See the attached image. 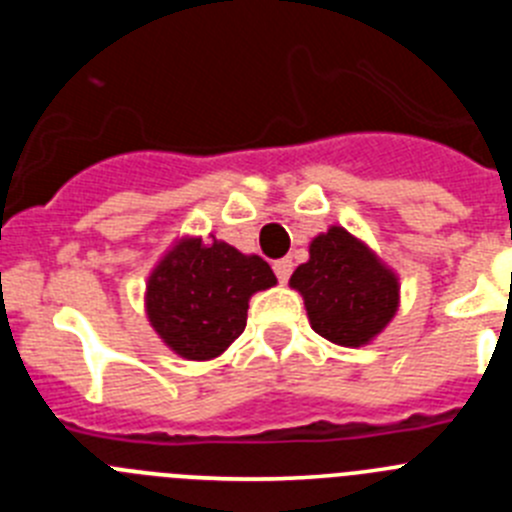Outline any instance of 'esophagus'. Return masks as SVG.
I'll return each instance as SVG.
<instances>
[{
    "instance_id": "esophagus-1",
    "label": "esophagus",
    "mask_w": 512,
    "mask_h": 512,
    "mask_svg": "<svg viewBox=\"0 0 512 512\" xmlns=\"http://www.w3.org/2000/svg\"><path fill=\"white\" fill-rule=\"evenodd\" d=\"M292 259H279V261H274V274H277V279L282 284H287V279L292 277Z\"/></svg>"
}]
</instances>
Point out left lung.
Listing matches in <instances>:
<instances>
[{
  "label": "left lung",
  "instance_id": "1",
  "mask_svg": "<svg viewBox=\"0 0 512 512\" xmlns=\"http://www.w3.org/2000/svg\"><path fill=\"white\" fill-rule=\"evenodd\" d=\"M289 284L305 297L312 330L338 346H364L397 312L395 274L343 228L310 243Z\"/></svg>",
  "mask_w": 512,
  "mask_h": 512
}]
</instances>
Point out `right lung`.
<instances>
[{"label": "right lung", "mask_w": 512, "mask_h": 512, "mask_svg": "<svg viewBox=\"0 0 512 512\" xmlns=\"http://www.w3.org/2000/svg\"><path fill=\"white\" fill-rule=\"evenodd\" d=\"M274 284V271L259 256L215 238H189L148 279V318L179 356L215 359L246 328L248 297Z\"/></svg>", "instance_id": "right-lung-1"}]
</instances>
